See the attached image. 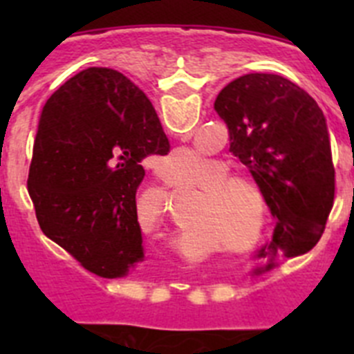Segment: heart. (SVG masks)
Returning a JSON list of instances; mask_svg holds the SVG:
<instances>
[{"label": "heart", "instance_id": "1", "mask_svg": "<svg viewBox=\"0 0 354 354\" xmlns=\"http://www.w3.org/2000/svg\"><path fill=\"white\" fill-rule=\"evenodd\" d=\"M183 152L175 159H186ZM230 167L221 159H198L180 179V186H195V212L205 225L212 227L236 245L237 253H248L257 248L266 237L270 207L261 184L245 171H228ZM156 205L167 196V186L150 187Z\"/></svg>", "mask_w": 354, "mask_h": 354}]
</instances>
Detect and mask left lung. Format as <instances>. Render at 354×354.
I'll return each instance as SVG.
<instances>
[{"label": "left lung", "mask_w": 354, "mask_h": 354, "mask_svg": "<svg viewBox=\"0 0 354 354\" xmlns=\"http://www.w3.org/2000/svg\"><path fill=\"white\" fill-rule=\"evenodd\" d=\"M230 152L261 184L277 227L273 252L298 257L317 245L335 200L326 118L305 90L274 74H245L218 93ZM264 253V252H262Z\"/></svg>", "instance_id": "obj_1"}]
</instances>
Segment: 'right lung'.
<instances>
[{
    "mask_svg": "<svg viewBox=\"0 0 354 354\" xmlns=\"http://www.w3.org/2000/svg\"><path fill=\"white\" fill-rule=\"evenodd\" d=\"M170 152L145 93L124 74L88 67L40 113L28 193L42 232L84 270L126 277L143 261L136 189L149 156Z\"/></svg>",
    "mask_w": 354,
    "mask_h": 354,
    "instance_id": "add662e5",
    "label": "right lung"
}]
</instances>
